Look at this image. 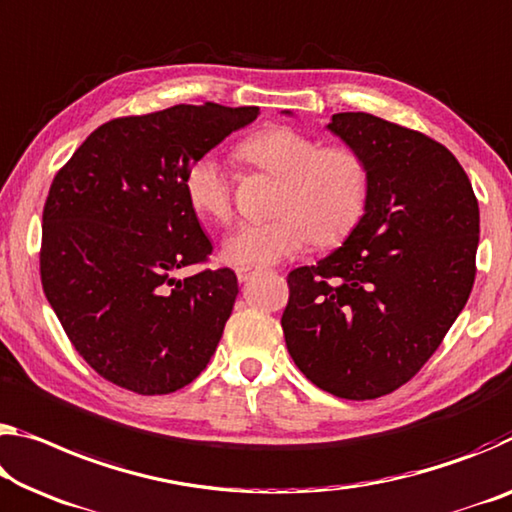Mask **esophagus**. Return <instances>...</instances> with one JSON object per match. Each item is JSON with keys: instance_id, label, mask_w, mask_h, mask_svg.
<instances>
[{"instance_id": "1", "label": "esophagus", "mask_w": 512, "mask_h": 512, "mask_svg": "<svg viewBox=\"0 0 512 512\" xmlns=\"http://www.w3.org/2000/svg\"><path fill=\"white\" fill-rule=\"evenodd\" d=\"M259 271L257 269H248V266H239L237 269V278H239V282H248L250 278H255Z\"/></svg>"}]
</instances>
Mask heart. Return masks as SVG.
I'll list each match as a JSON object with an SVG mask.
<instances>
[{"label":"heart","mask_w":512,"mask_h":512,"mask_svg":"<svg viewBox=\"0 0 512 512\" xmlns=\"http://www.w3.org/2000/svg\"><path fill=\"white\" fill-rule=\"evenodd\" d=\"M246 164L278 177L273 212L264 223H241L223 241V259L237 266H271L296 257L310 239L337 241L351 230L367 198L369 175L360 154L319 141L291 127H269L239 145ZM186 198L198 214L227 221L230 177L212 154L196 159L184 177Z\"/></svg>","instance_id":"obj_1"}]
</instances>
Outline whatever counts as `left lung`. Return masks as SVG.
Masks as SVG:
<instances>
[{
    "instance_id": "obj_1",
    "label": "left lung",
    "mask_w": 512,
    "mask_h": 512,
    "mask_svg": "<svg viewBox=\"0 0 512 512\" xmlns=\"http://www.w3.org/2000/svg\"><path fill=\"white\" fill-rule=\"evenodd\" d=\"M326 127L367 166L364 214L342 248L289 273L282 330L316 387L378 399L424 367L465 307L478 202L458 159L415 129L362 111Z\"/></svg>"
}]
</instances>
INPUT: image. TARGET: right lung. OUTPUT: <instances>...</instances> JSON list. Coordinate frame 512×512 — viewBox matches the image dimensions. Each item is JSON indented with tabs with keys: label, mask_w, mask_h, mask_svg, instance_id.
Segmentation results:
<instances>
[{
	"label": "right lung",
	"mask_w": 512,
	"mask_h": 512,
	"mask_svg": "<svg viewBox=\"0 0 512 512\" xmlns=\"http://www.w3.org/2000/svg\"><path fill=\"white\" fill-rule=\"evenodd\" d=\"M257 116L205 102L116 118L56 173L40 280L72 346L113 385L170 394L212 360L239 285L230 269L175 275L212 253L184 177Z\"/></svg>",
	"instance_id": "add662e5"
}]
</instances>
